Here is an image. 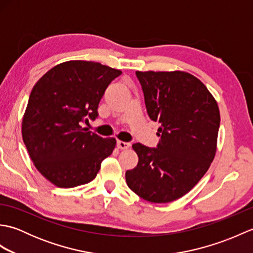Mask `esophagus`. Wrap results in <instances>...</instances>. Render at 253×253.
Instances as JSON below:
<instances>
[{
  "label": "esophagus",
  "instance_id": "esophagus-1",
  "mask_svg": "<svg viewBox=\"0 0 253 253\" xmlns=\"http://www.w3.org/2000/svg\"><path fill=\"white\" fill-rule=\"evenodd\" d=\"M129 147H130V143L129 142H125V141H121V140L117 141V148L118 149L125 150V149H128Z\"/></svg>",
  "mask_w": 253,
  "mask_h": 253
}]
</instances>
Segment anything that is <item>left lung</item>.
<instances>
[{
  "label": "left lung",
  "instance_id": "obj_1",
  "mask_svg": "<svg viewBox=\"0 0 253 253\" xmlns=\"http://www.w3.org/2000/svg\"><path fill=\"white\" fill-rule=\"evenodd\" d=\"M149 117L159 122L157 148L132 144L138 164L126 171L128 187L149 202L168 203L195 187L215 157L219 110L191 74L136 72Z\"/></svg>",
  "mask_w": 253,
  "mask_h": 253
}]
</instances>
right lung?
<instances>
[{"label": "right lung", "mask_w": 253, "mask_h": 253, "mask_svg": "<svg viewBox=\"0 0 253 253\" xmlns=\"http://www.w3.org/2000/svg\"><path fill=\"white\" fill-rule=\"evenodd\" d=\"M121 74L100 63L68 61L51 68L32 88L21 135L36 169L53 185L88 184L112 154L115 138L87 131L82 123L98 117L100 100Z\"/></svg>", "instance_id": "obj_1"}]
</instances>
